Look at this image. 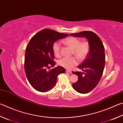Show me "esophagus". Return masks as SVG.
Listing matches in <instances>:
<instances>
[{
    "label": "esophagus",
    "mask_w": 123,
    "mask_h": 123,
    "mask_svg": "<svg viewBox=\"0 0 123 123\" xmlns=\"http://www.w3.org/2000/svg\"><path fill=\"white\" fill-rule=\"evenodd\" d=\"M66 72L68 73H69V74H71V73H72V72H71V71L69 70H66Z\"/></svg>",
    "instance_id": "esophagus-1"
}]
</instances>
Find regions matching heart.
Returning a JSON list of instances; mask_svg holds the SVG:
<instances>
[{"mask_svg": "<svg viewBox=\"0 0 123 123\" xmlns=\"http://www.w3.org/2000/svg\"><path fill=\"white\" fill-rule=\"evenodd\" d=\"M63 43L73 49L72 55L75 57H64L60 60L58 64L67 69H72L78 63L77 59L82 61L86 59L90 52V46L87 40L81 41L80 39L74 37H69L63 40ZM53 52L55 56L60 57L61 56V44L55 42L53 44Z\"/></svg>", "mask_w": 123, "mask_h": 123, "instance_id": "heart-1", "label": "heart"}]
</instances>
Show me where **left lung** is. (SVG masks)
<instances>
[{
  "instance_id": "8db88e82",
  "label": "left lung",
  "mask_w": 123,
  "mask_h": 123,
  "mask_svg": "<svg viewBox=\"0 0 123 123\" xmlns=\"http://www.w3.org/2000/svg\"><path fill=\"white\" fill-rule=\"evenodd\" d=\"M70 35L86 37L90 43V52L88 56L77 67L83 73L72 71L73 74L78 76L79 79L73 84V88L80 93H88L97 86L103 75L105 60L104 47L98 36L92 31H82Z\"/></svg>"
}]
</instances>
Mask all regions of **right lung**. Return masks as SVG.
Segmentation results:
<instances>
[{"mask_svg": "<svg viewBox=\"0 0 123 123\" xmlns=\"http://www.w3.org/2000/svg\"><path fill=\"white\" fill-rule=\"evenodd\" d=\"M68 35L46 28L35 34L29 42L25 56L24 68L28 82L36 90L44 92L50 90L56 83L57 76L66 72L61 66L50 70L47 68L55 64L53 43Z\"/></svg>", "mask_w": 123, "mask_h": 123, "instance_id": "add662e5", "label": "right lung"}]
</instances>
